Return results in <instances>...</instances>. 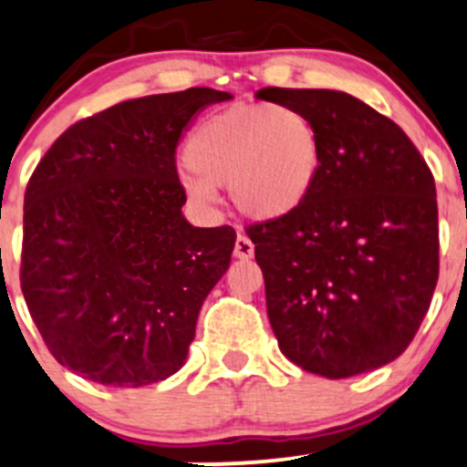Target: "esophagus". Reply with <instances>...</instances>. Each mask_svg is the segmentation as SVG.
<instances>
[{"label": "esophagus", "instance_id": "esophagus-1", "mask_svg": "<svg viewBox=\"0 0 467 467\" xmlns=\"http://www.w3.org/2000/svg\"><path fill=\"white\" fill-rule=\"evenodd\" d=\"M234 256H235V258H243V261H247V258L254 256V244H252V240L247 238V235L240 234L238 238H235Z\"/></svg>", "mask_w": 467, "mask_h": 467}]
</instances>
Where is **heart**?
I'll return each mask as SVG.
<instances>
[{
	"label": "heart",
	"instance_id": "b5f03b06",
	"mask_svg": "<svg viewBox=\"0 0 467 467\" xmlns=\"http://www.w3.org/2000/svg\"><path fill=\"white\" fill-rule=\"evenodd\" d=\"M184 184L200 206L218 189L254 220H278L307 200L321 171L317 126L290 105H232L206 117L184 148Z\"/></svg>",
	"mask_w": 467,
	"mask_h": 467
}]
</instances>
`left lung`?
I'll return each mask as SVG.
<instances>
[{
	"mask_svg": "<svg viewBox=\"0 0 467 467\" xmlns=\"http://www.w3.org/2000/svg\"><path fill=\"white\" fill-rule=\"evenodd\" d=\"M263 94L301 109L321 139L304 204L244 229L278 348L330 379L384 367L416 337L439 281L434 175L400 126L346 91Z\"/></svg>",
	"mask_w": 467,
	"mask_h": 467,
	"instance_id": "8db88e82",
	"label": "left lung"
}]
</instances>
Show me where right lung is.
I'll list each match as a JSON object with an SVG mask.
<instances>
[{"label":"right lung","instance_id":"1","mask_svg":"<svg viewBox=\"0 0 467 467\" xmlns=\"http://www.w3.org/2000/svg\"><path fill=\"white\" fill-rule=\"evenodd\" d=\"M229 99L191 88L123 100L67 128L33 171L19 285L69 371L141 387L184 364L235 232L186 223L175 150L202 108Z\"/></svg>","mask_w":467,"mask_h":467}]
</instances>
